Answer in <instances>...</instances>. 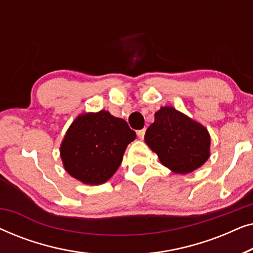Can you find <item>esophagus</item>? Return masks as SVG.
Segmentation results:
<instances>
[{
  "mask_svg": "<svg viewBox=\"0 0 253 253\" xmlns=\"http://www.w3.org/2000/svg\"><path fill=\"white\" fill-rule=\"evenodd\" d=\"M145 129H141V130H138L137 131V136H138V138H139V139H143L144 138V136H145Z\"/></svg>",
  "mask_w": 253,
  "mask_h": 253,
  "instance_id": "esophagus-1",
  "label": "esophagus"
}]
</instances>
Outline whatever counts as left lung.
<instances>
[{"mask_svg":"<svg viewBox=\"0 0 253 253\" xmlns=\"http://www.w3.org/2000/svg\"><path fill=\"white\" fill-rule=\"evenodd\" d=\"M145 141L161 164L176 174L196 170L210 158L211 137L206 127L172 107H161L155 113Z\"/></svg>","mask_w":253,"mask_h":253,"instance_id":"obj_1","label":"left lung"}]
</instances>
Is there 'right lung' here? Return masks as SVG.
Wrapping results in <instances>:
<instances>
[{"mask_svg": "<svg viewBox=\"0 0 253 253\" xmlns=\"http://www.w3.org/2000/svg\"><path fill=\"white\" fill-rule=\"evenodd\" d=\"M136 132L126 121L107 110L76 117L60 147L63 166L72 177L84 184L108 181L119 169L126 146Z\"/></svg>", "mask_w": 253, "mask_h": 253, "instance_id": "add662e5", "label": "right lung"}]
</instances>
